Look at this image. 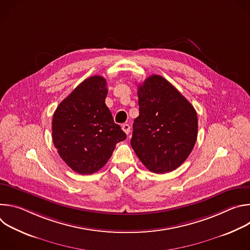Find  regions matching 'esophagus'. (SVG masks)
<instances>
[{
  "mask_svg": "<svg viewBox=\"0 0 250 250\" xmlns=\"http://www.w3.org/2000/svg\"><path fill=\"white\" fill-rule=\"evenodd\" d=\"M122 128H123V130H124V131H125L126 134H128V133L130 132V125H127V124H125V125H123Z\"/></svg>",
  "mask_w": 250,
  "mask_h": 250,
  "instance_id": "obj_1",
  "label": "esophagus"
}]
</instances>
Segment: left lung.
I'll return each instance as SVG.
<instances>
[{"mask_svg": "<svg viewBox=\"0 0 250 250\" xmlns=\"http://www.w3.org/2000/svg\"><path fill=\"white\" fill-rule=\"evenodd\" d=\"M139 116L130 145L149 171L171 172L190 155L197 140L198 117L191 103L159 75L137 89Z\"/></svg>", "mask_w": 250, "mask_h": 250, "instance_id": "left-lung-1", "label": "left lung"}]
</instances>
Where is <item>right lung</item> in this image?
<instances>
[{
  "label": "right lung",
  "mask_w": 250,
  "mask_h": 250,
  "mask_svg": "<svg viewBox=\"0 0 250 250\" xmlns=\"http://www.w3.org/2000/svg\"><path fill=\"white\" fill-rule=\"evenodd\" d=\"M106 81L92 76L57 106L52 140L62 160L79 174H93L111 158L116 145L126 138L105 105Z\"/></svg>",
  "instance_id": "add662e5"
}]
</instances>
